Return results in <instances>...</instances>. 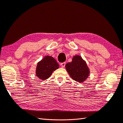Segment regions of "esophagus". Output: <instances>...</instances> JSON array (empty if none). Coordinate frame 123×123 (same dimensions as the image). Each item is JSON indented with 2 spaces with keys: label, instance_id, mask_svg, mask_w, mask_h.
<instances>
[{
  "label": "esophagus",
  "instance_id": "obj_1",
  "mask_svg": "<svg viewBox=\"0 0 123 123\" xmlns=\"http://www.w3.org/2000/svg\"><path fill=\"white\" fill-rule=\"evenodd\" d=\"M60 65H61V66L62 67V68L64 67H65V65H66V62H62V63L60 64Z\"/></svg>",
  "mask_w": 123,
  "mask_h": 123
}]
</instances>
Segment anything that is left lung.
I'll list each match as a JSON object with an SVG mask.
<instances>
[{
	"label": "left lung",
	"instance_id": "1",
	"mask_svg": "<svg viewBox=\"0 0 123 123\" xmlns=\"http://www.w3.org/2000/svg\"><path fill=\"white\" fill-rule=\"evenodd\" d=\"M66 68L70 77L76 81L84 82L89 76V68L80 56H74L72 61L66 64Z\"/></svg>",
	"mask_w": 123,
	"mask_h": 123
}]
</instances>
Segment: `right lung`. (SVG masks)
Wrapping results in <instances>:
<instances>
[{
  "label": "right lung",
  "mask_w": 123,
  "mask_h": 123,
  "mask_svg": "<svg viewBox=\"0 0 123 123\" xmlns=\"http://www.w3.org/2000/svg\"><path fill=\"white\" fill-rule=\"evenodd\" d=\"M59 67V64L53 57L47 56L37 63L36 74L41 80L49 78L53 72Z\"/></svg>",
  "instance_id": "add662e5"
}]
</instances>
